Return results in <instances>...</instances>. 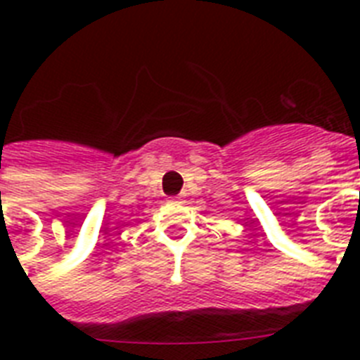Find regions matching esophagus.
Instances as JSON below:
<instances>
[{"label":"esophagus","instance_id":"esophagus-1","mask_svg":"<svg viewBox=\"0 0 360 360\" xmlns=\"http://www.w3.org/2000/svg\"><path fill=\"white\" fill-rule=\"evenodd\" d=\"M179 200H181L179 196H174V198H169V202H172V203H177V202H179Z\"/></svg>","mask_w":360,"mask_h":360}]
</instances>
